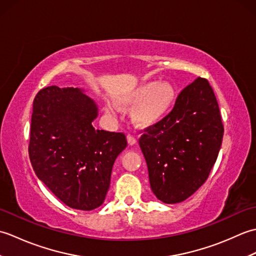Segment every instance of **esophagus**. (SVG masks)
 <instances>
[{
  "mask_svg": "<svg viewBox=\"0 0 256 256\" xmlns=\"http://www.w3.org/2000/svg\"><path fill=\"white\" fill-rule=\"evenodd\" d=\"M136 138H135V136H133V135H131V134H128V143L130 144V145H134V144H136Z\"/></svg>",
  "mask_w": 256,
  "mask_h": 256,
  "instance_id": "esophagus-1",
  "label": "esophagus"
}]
</instances>
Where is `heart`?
<instances>
[{
  "instance_id": "heart-1",
  "label": "heart",
  "mask_w": 256,
  "mask_h": 256,
  "mask_svg": "<svg viewBox=\"0 0 256 256\" xmlns=\"http://www.w3.org/2000/svg\"><path fill=\"white\" fill-rule=\"evenodd\" d=\"M176 89L170 82H148L138 86L116 100L124 108L135 106L131 110V118L140 128H148L164 118L176 102ZM108 113L116 112V106H106Z\"/></svg>"
}]
</instances>
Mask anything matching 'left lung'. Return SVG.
<instances>
[{
	"instance_id": "8db88e82",
	"label": "left lung",
	"mask_w": 256,
	"mask_h": 256,
	"mask_svg": "<svg viewBox=\"0 0 256 256\" xmlns=\"http://www.w3.org/2000/svg\"><path fill=\"white\" fill-rule=\"evenodd\" d=\"M140 138L150 188L165 204L186 200L208 179L218 158L224 124L208 80L198 77L167 116Z\"/></svg>"
}]
</instances>
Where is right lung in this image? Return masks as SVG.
Wrapping results in <instances>:
<instances>
[{"label":"right lung","instance_id":"add662e5","mask_svg":"<svg viewBox=\"0 0 256 256\" xmlns=\"http://www.w3.org/2000/svg\"><path fill=\"white\" fill-rule=\"evenodd\" d=\"M94 100L78 88L50 86L32 103L28 154L35 174L70 208L94 210L106 199L124 133L96 130Z\"/></svg>","mask_w":256,"mask_h":256}]
</instances>
